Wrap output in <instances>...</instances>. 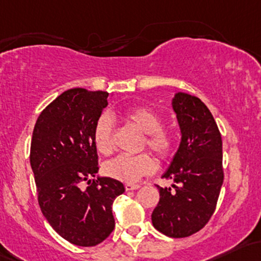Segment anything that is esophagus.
I'll return each instance as SVG.
<instances>
[{"label":"esophagus","mask_w":261,"mask_h":261,"mask_svg":"<svg viewBox=\"0 0 261 261\" xmlns=\"http://www.w3.org/2000/svg\"><path fill=\"white\" fill-rule=\"evenodd\" d=\"M125 188L126 191H135V190H139L140 185H131V183H126Z\"/></svg>","instance_id":"esophagus-1"}]
</instances>
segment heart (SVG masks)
I'll return each mask as SVG.
<instances>
[{
    "mask_svg": "<svg viewBox=\"0 0 261 261\" xmlns=\"http://www.w3.org/2000/svg\"><path fill=\"white\" fill-rule=\"evenodd\" d=\"M120 116L145 134L144 144L157 156L165 157L170 152L172 147V136L162 127L161 116L156 111L148 107H133L122 110ZM113 119L108 114H102L96 120L93 130L94 145L100 153L109 154L113 151ZM153 168V160L147 153L136 156L120 154L104 166L108 176L128 183L137 182L142 176L152 172Z\"/></svg>",
    "mask_w": 261,
    "mask_h": 261,
    "instance_id": "obj_1",
    "label": "heart"
}]
</instances>
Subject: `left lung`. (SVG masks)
Masks as SVG:
<instances>
[{
	"mask_svg": "<svg viewBox=\"0 0 261 261\" xmlns=\"http://www.w3.org/2000/svg\"><path fill=\"white\" fill-rule=\"evenodd\" d=\"M181 142L162 178L160 202L152 212L153 227L165 236L185 238L200 230L216 210L223 179L222 136L202 100L186 93L172 99Z\"/></svg>",
	"mask_w": 261,
	"mask_h": 261,
	"instance_id": "obj_1",
	"label": "left lung"
}]
</instances>
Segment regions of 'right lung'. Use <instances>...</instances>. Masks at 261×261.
Returning <instances> with one entry per match:
<instances>
[{"mask_svg": "<svg viewBox=\"0 0 261 261\" xmlns=\"http://www.w3.org/2000/svg\"><path fill=\"white\" fill-rule=\"evenodd\" d=\"M109 95L82 88L64 91L38 116L31 142L43 216L59 236L79 247H94L110 236L115 227L111 205L125 192L117 179L95 177L99 167L93 130ZM84 180L89 183L85 190Z\"/></svg>", "mask_w": 261, "mask_h": 261, "instance_id": "1", "label": "right lung"}]
</instances>
